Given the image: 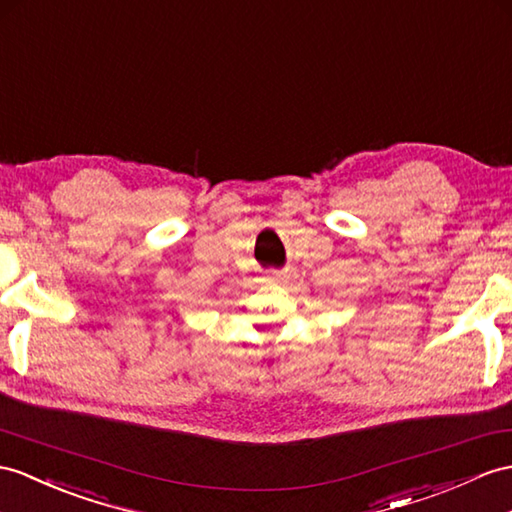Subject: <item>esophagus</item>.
Listing matches in <instances>:
<instances>
[{
	"label": "esophagus",
	"instance_id": "1",
	"mask_svg": "<svg viewBox=\"0 0 512 512\" xmlns=\"http://www.w3.org/2000/svg\"><path fill=\"white\" fill-rule=\"evenodd\" d=\"M284 280H286V276L280 271H273L271 276H267V282H271V284H278V282H284Z\"/></svg>",
	"mask_w": 512,
	"mask_h": 512
}]
</instances>
